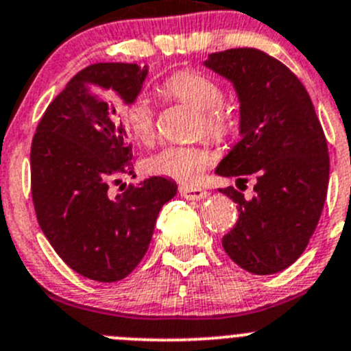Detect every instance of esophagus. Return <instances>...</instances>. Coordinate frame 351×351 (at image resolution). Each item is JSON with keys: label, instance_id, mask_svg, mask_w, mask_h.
Segmentation results:
<instances>
[{"label": "esophagus", "instance_id": "34e87169", "mask_svg": "<svg viewBox=\"0 0 351 351\" xmlns=\"http://www.w3.org/2000/svg\"><path fill=\"white\" fill-rule=\"evenodd\" d=\"M180 195L189 201H201V199L208 197V192L201 186H180Z\"/></svg>", "mask_w": 351, "mask_h": 351}]
</instances>
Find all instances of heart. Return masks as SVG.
I'll list each match as a JSON object with an SVG mask.
<instances>
[{"label": "heart", "mask_w": 351, "mask_h": 351, "mask_svg": "<svg viewBox=\"0 0 351 351\" xmlns=\"http://www.w3.org/2000/svg\"><path fill=\"white\" fill-rule=\"evenodd\" d=\"M162 98L182 101L199 110L201 130L215 140H225L235 130V112L223 101L220 83L208 74L183 69L169 74L159 86ZM121 119L140 143L156 138V110L147 95H138L121 107ZM216 156L206 145H166L145 159L150 175L166 176L182 183H194L215 162Z\"/></svg>", "instance_id": "heart-1"}]
</instances>
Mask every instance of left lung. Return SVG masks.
I'll list each match as a JSON object with an SVG mask.
<instances>
[{
	"label": "left lung",
	"instance_id": "1",
	"mask_svg": "<svg viewBox=\"0 0 351 351\" xmlns=\"http://www.w3.org/2000/svg\"><path fill=\"white\" fill-rule=\"evenodd\" d=\"M232 81L241 101V142L216 175L254 180V195L220 189L237 204L239 220L223 250L256 275L293 265L308 245L329 183L327 140L308 91L282 62L256 48L216 51L204 62Z\"/></svg>",
	"mask_w": 351,
	"mask_h": 351
}]
</instances>
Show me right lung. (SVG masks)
I'll list each match as a JSON object with an SVG mask.
<instances>
[{
	"label": "right lung",
	"instance_id": "add662e5",
	"mask_svg": "<svg viewBox=\"0 0 351 351\" xmlns=\"http://www.w3.org/2000/svg\"><path fill=\"white\" fill-rule=\"evenodd\" d=\"M147 67L88 65L43 114L31 145V192L38 223L65 265L86 279L117 282L149 250L160 208L176 183L152 176L110 197V183L133 173L131 143L110 95L128 104Z\"/></svg>",
	"mask_w": 351,
	"mask_h": 351
}]
</instances>
